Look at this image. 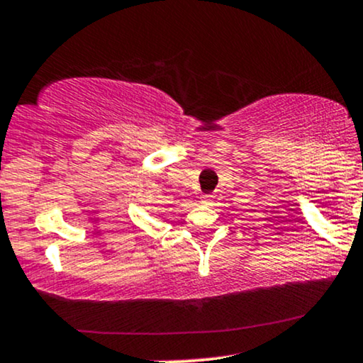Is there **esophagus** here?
I'll list each match as a JSON object with an SVG mask.
<instances>
[{
    "label": "esophagus",
    "mask_w": 363,
    "mask_h": 363,
    "mask_svg": "<svg viewBox=\"0 0 363 363\" xmlns=\"http://www.w3.org/2000/svg\"><path fill=\"white\" fill-rule=\"evenodd\" d=\"M213 201H215V196H213V194H204L203 198H201V203L206 204V206H211Z\"/></svg>",
    "instance_id": "esophagus-1"
}]
</instances>
